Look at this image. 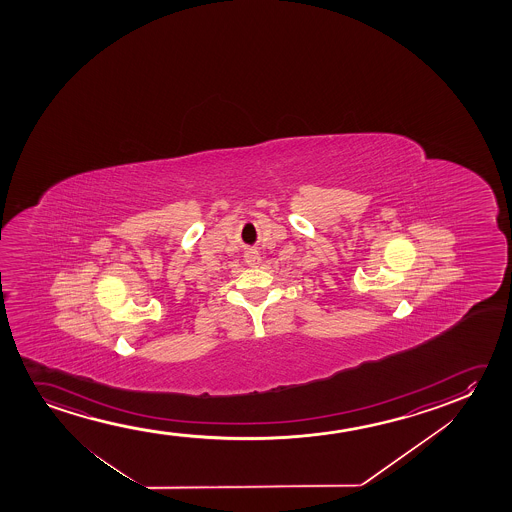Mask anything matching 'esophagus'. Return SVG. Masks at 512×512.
<instances>
[{
  "mask_svg": "<svg viewBox=\"0 0 512 512\" xmlns=\"http://www.w3.org/2000/svg\"><path fill=\"white\" fill-rule=\"evenodd\" d=\"M245 262H246V264H248V266H259V264H260L259 252H255V250H246Z\"/></svg>",
  "mask_w": 512,
  "mask_h": 512,
  "instance_id": "obj_1",
  "label": "esophagus"
}]
</instances>
